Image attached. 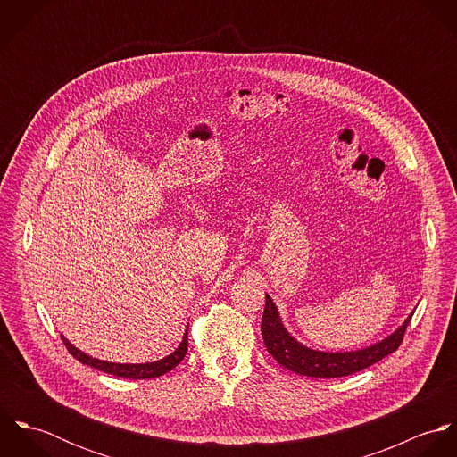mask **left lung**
<instances>
[{
	"label": "left lung",
	"mask_w": 457,
	"mask_h": 457,
	"mask_svg": "<svg viewBox=\"0 0 457 457\" xmlns=\"http://www.w3.org/2000/svg\"><path fill=\"white\" fill-rule=\"evenodd\" d=\"M411 315L413 312L387 337L370 346L348 352H326L310 348L297 341L281 322L274 301L269 295H265V310L262 315L261 328L265 348L283 368L297 375L313 378H337L357 373L395 352L403 341L404 330L411 320Z\"/></svg>",
	"instance_id": "obj_1"
}]
</instances>
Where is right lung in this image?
Here are the masks:
<instances>
[{"instance_id": "obj_1", "label": "right lung", "mask_w": 457, "mask_h": 457, "mask_svg": "<svg viewBox=\"0 0 457 457\" xmlns=\"http://www.w3.org/2000/svg\"><path fill=\"white\" fill-rule=\"evenodd\" d=\"M65 341L68 352L82 364L91 366L98 371H104L107 375H114V377H121V378H133V380H149V378H156L162 377L165 373H169L170 370H174L187 355L188 352V327L183 334V339L179 343V346L165 355L163 359L153 361V362H142V364H123V362H109V361H102L98 357H91L89 353H84L82 350H79L75 345H71L65 336H62Z\"/></svg>"}]
</instances>
